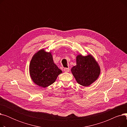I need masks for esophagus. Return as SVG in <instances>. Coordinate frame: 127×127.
I'll use <instances>...</instances> for the list:
<instances>
[{"mask_svg": "<svg viewBox=\"0 0 127 127\" xmlns=\"http://www.w3.org/2000/svg\"><path fill=\"white\" fill-rule=\"evenodd\" d=\"M64 71L66 72H68L69 71V68H65L64 69Z\"/></svg>", "mask_w": 127, "mask_h": 127, "instance_id": "obj_1", "label": "esophagus"}]
</instances>
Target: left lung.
Masks as SVG:
<instances>
[{
	"instance_id": "8db88e82",
	"label": "left lung",
	"mask_w": 127,
	"mask_h": 127,
	"mask_svg": "<svg viewBox=\"0 0 127 127\" xmlns=\"http://www.w3.org/2000/svg\"><path fill=\"white\" fill-rule=\"evenodd\" d=\"M72 74L79 83L88 86L96 81L100 74V68L95 58L91 54L76 57V65L71 69Z\"/></svg>"
}]
</instances>
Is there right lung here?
Instances as JSON below:
<instances>
[{"mask_svg": "<svg viewBox=\"0 0 127 127\" xmlns=\"http://www.w3.org/2000/svg\"><path fill=\"white\" fill-rule=\"evenodd\" d=\"M62 73L53 62L51 52L42 49L32 58L29 65V74L33 82L39 86L46 88L54 83Z\"/></svg>", "mask_w": 127, "mask_h": 127, "instance_id": "1", "label": "right lung"}]
</instances>
